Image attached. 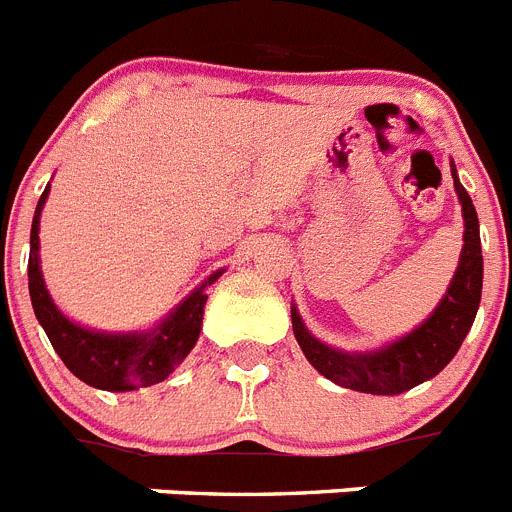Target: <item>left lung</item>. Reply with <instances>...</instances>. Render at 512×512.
Segmentation results:
<instances>
[{
	"label": "left lung",
	"mask_w": 512,
	"mask_h": 512,
	"mask_svg": "<svg viewBox=\"0 0 512 512\" xmlns=\"http://www.w3.org/2000/svg\"><path fill=\"white\" fill-rule=\"evenodd\" d=\"M451 176L464 217V246L446 295L418 328L372 351H343L312 336L292 302V330L297 343L307 361L325 379L366 395H402L436 377L456 356L461 341L467 338L477 318L479 300H482V243H479L477 210L467 189L461 187L454 161H451Z\"/></svg>",
	"instance_id": "1"
}]
</instances>
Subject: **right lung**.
I'll return each instance as SVG.
<instances>
[{
  "label": "right lung",
  "instance_id": "right-lung-1",
  "mask_svg": "<svg viewBox=\"0 0 512 512\" xmlns=\"http://www.w3.org/2000/svg\"><path fill=\"white\" fill-rule=\"evenodd\" d=\"M51 184L40 194L35 207L33 230H30V261H27V287L38 323L43 325L45 336L56 348L61 361L69 366V372L87 382L89 387L107 392H133L138 387L164 382L176 366L182 364L194 348L202 330L207 292L217 277H223V269L205 279L200 287L189 292L161 323L146 330H94L76 323L69 315H63L61 307L53 302L51 292L45 287L43 271H40V215L48 200Z\"/></svg>",
  "mask_w": 512,
  "mask_h": 512
}]
</instances>
